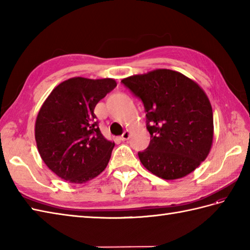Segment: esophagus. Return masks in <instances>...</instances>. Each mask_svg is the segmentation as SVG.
Returning a JSON list of instances; mask_svg holds the SVG:
<instances>
[{
	"label": "esophagus",
	"mask_w": 250,
	"mask_h": 250,
	"mask_svg": "<svg viewBox=\"0 0 250 250\" xmlns=\"http://www.w3.org/2000/svg\"><path fill=\"white\" fill-rule=\"evenodd\" d=\"M130 134H131L130 130H125V131L124 132V134L121 135L120 139H121L122 141H128V140L130 139Z\"/></svg>",
	"instance_id": "1"
}]
</instances>
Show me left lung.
<instances>
[{"instance_id": "obj_1", "label": "left lung", "mask_w": 250, "mask_h": 250, "mask_svg": "<svg viewBox=\"0 0 250 250\" xmlns=\"http://www.w3.org/2000/svg\"><path fill=\"white\" fill-rule=\"evenodd\" d=\"M146 111L150 144L139 152L148 171L167 180L187 176L208 156L214 139L213 109L205 91L184 74L158 68L121 81Z\"/></svg>"}]
</instances>
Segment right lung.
I'll return each instance as SVG.
<instances>
[{"label": "right lung", "mask_w": 250, "mask_h": 250, "mask_svg": "<svg viewBox=\"0 0 250 250\" xmlns=\"http://www.w3.org/2000/svg\"><path fill=\"white\" fill-rule=\"evenodd\" d=\"M117 86L113 78L73 77L47 97L35 121V141L42 160L57 176L84 184L108 164L115 143L105 139L94 107Z\"/></svg>", "instance_id": "1"}]
</instances>
